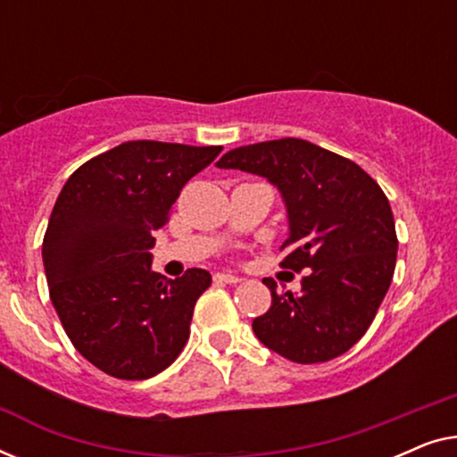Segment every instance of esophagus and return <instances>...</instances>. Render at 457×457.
<instances>
[{
    "mask_svg": "<svg viewBox=\"0 0 457 457\" xmlns=\"http://www.w3.org/2000/svg\"><path fill=\"white\" fill-rule=\"evenodd\" d=\"M214 280L216 283H227V285H237L241 283L239 277H235V274H224V272H218L214 274Z\"/></svg>",
    "mask_w": 457,
    "mask_h": 457,
    "instance_id": "obj_1",
    "label": "esophagus"
}]
</instances>
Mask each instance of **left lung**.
Masks as SVG:
<instances>
[{
	"instance_id": "obj_1",
	"label": "left lung",
	"mask_w": 457,
	"mask_h": 457,
	"mask_svg": "<svg viewBox=\"0 0 457 457\" xmlns=\"http://www.w3.org/2000/svg\"><path fill=\"white\" fill-rule=\"evenodd\" d=\"M216 166L278 187L291 228L280 268L305 270L299 295L264 278L272 305L253 320L255 337L297 364L345 353L372 324L395 272V220L383 189L355 162L293 137L230 149Z\"/></svg>"
}]
</instances>
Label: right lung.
I'll return each mask as SVG.
<instances>
[{
    "label": "right lung",
    "mask_w": 457,
    "mask_h": 457,
    "mask_svg": "<svg viewBox=\"0 0 457 457\" xmlns=\"http://www.w3.org/2000/svg\"><path fill=\"white\" fill-rule=\"evenodd\" d=\"M220 152L127 141L85 162L60 191L43 237L49 297L77 352L110 377L152 378L189 339L210 272L164 280L149 249L183 187Z\"/></svg>",
    "instance_id": "right-lung-1"
}]
</instances>
